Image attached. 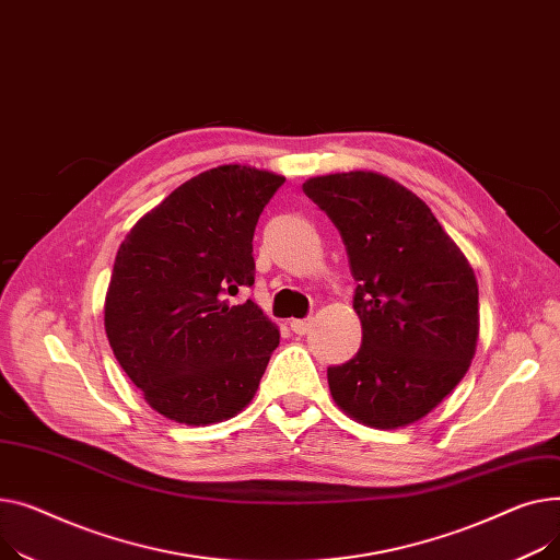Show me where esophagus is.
I'll use <instances>...</instances> for the list:
<instances>
[{
  "label": "esophagus",
  "mask_w": 560,
  "mask_h": 560,
  "mask_svg": "<svg viewBox=\"0 0 560 560\" xmlns=\"http://www.w3.org/2000/svg\"><path fill=\"white\" fill-rule=\"evenodd\" d=\"M310 327H312V318H295V320H291V330L295 335H307Z\"/></svg>",
  "instance_id": "34e87169"
}]
</instances>
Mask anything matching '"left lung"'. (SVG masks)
Here are the masks:
<instances>
[{
  "label": "left lung",
  "mask_w": 560,
  "mask_h": 560,
  "mask_svg": "<svg viewBox=\"0 0 560 560\" xmlns=\"http://www.w3.org/2000/svg\"><path fill=\"white\" fill-rule=\"evenodd\" d=\"M332 219L357 282L361 348L327 369L335 402L377 430L430 413L464 380L479 335V289L464 253L413 191L375 172L303 185Z\"/></svg>",
  "instance_id": "8db88e82"
}]
</instances>
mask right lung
I'll return each instance as SVG.
<instances>
[{
    "instance_id": "add662e5",
    "label": "right lung",
    "mask_w": 560,
    "mask_h": 560,
    "mask_svg": "<svg viewBox=\"0 0 560 560\" xmlns=\"http://www.w3.org/2000/svg\"><path fill=\"white\" fill-rule=\"evenodd\" d=\"M284 183L244 164L194 176L121 242L106 293V335L124 373L164 418L212 424L255 396L278 327L253 301V233Z\"/></svg>"
}]
</instances>
